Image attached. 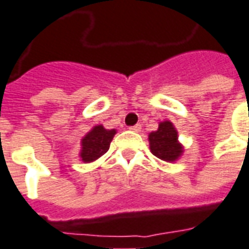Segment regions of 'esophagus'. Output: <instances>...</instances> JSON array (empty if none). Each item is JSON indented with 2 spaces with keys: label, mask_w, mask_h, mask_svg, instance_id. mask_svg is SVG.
<instances>
[{
  "label": "esophagus",
  "mask_w": 249,
  "mask_h": 249,
  "mask_svg": "<svg viewBox=\"0 0 249 249\" xmlns=\"http://www.w3.org/2000/svg\"><path fill=\"white\" fill-rule=\"evenodd\" d=\"M129 129L132 130V132H140V130H142V125H140V124L133 125V126H130Z\"/></svg>",
  "instance_id": "obj_1"
}]
</instances>
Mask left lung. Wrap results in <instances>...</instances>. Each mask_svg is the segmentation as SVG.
<instances>
[{"label": "left lung", "mask_w": 249, "mask_h": 249, "mask_svg": "<svg viewBox=\"0 0 249 249\" xmlns=\"http://www.w3.org/2000/svg\"><path fill=\"white\" fill-rule=\"evenodd\" d=\"M151 152L167 163L177 161L183 155V145L178 140V130L171 121H161L159 128L148 135Z\"/></svg>", "instance_id": "left-lung-1"}]
</instances>
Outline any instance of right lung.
<instances>
[{
    "mask_svg": "<svg viewBox=\"0 0 249 249\" xmlns=\"http://www.w3.org/2000/svg\"><path fill=\"white\" fill-rule=\"evenodd\" d=\"M116 133H117V130L105 129L104 125L93 126L81 139V151H79L81 161L91 163L101 158L104 154H107V149L110 147V142Z\"/></svg>",
    "mask_w": 249,
    "mask_h": 249,
    "instance_id": "add662e5",
    "label": "right lung"
}]
</instances>
